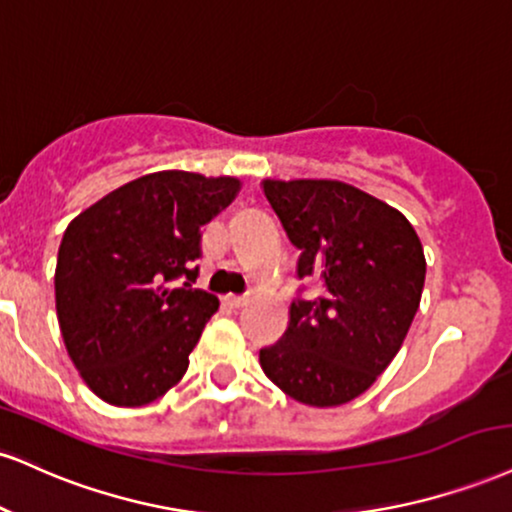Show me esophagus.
<instances>
[{"label":"esophagus","instance_id":"34e87169","mask_svg":"<svg viewBox=\"0 0 512 512\" xmlns=\"http://www.w3.org/2000/svg\"><path fill=\"white\" fill-rule=\"evenodd\" d=\"M224 303L233 307V310H238V307H243L248 303V295H224Z\"/></svg>","mask_w":512,"mask_h":512}]
</instances>
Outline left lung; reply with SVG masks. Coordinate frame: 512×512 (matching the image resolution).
<instances>
[{
    "label": "left lung",
    "instance_id": "obj_1",
    "mask_svg": "<svg viewBox=\"0 0 512 512\" xmlns=\"http://www.w3.org/2000/svg\"><path fill=\"white\" fill-rule=\"evenodd\" d=\"M269 205L300 250L298 276L322 281L295 298L288 329L260 350L279 389L315 408L365 393L391 365L420 307L424 250L398 209L341 181H267Z\"/></svg>",
    "mask_w": 512,
    "mask_h": 512
}]
</instances>
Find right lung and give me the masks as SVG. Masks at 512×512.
<instances>
[{
	"label": "right lung",
	"mask_w": 512,
	"mask_h": 512,
	"mask_svg": "<svg viewBox=\"0 0 512 512\" xmlns=\"http://www.w3.org/2000/svg\"><path fill=\"white\" fill-rule=\"evenodd\" d=\"M231 176L157 171L80 212L59 245L54 295L73 365L95 396L138 408L181 381L217 295L193 288L202 226L238 195Z\"/></svg>",
	"instance_id": "right-lung-1"
}]
</instances>
